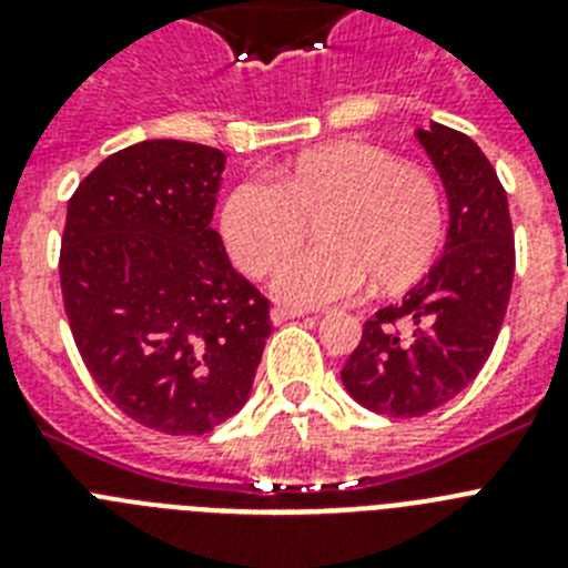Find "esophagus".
<instances>
[{"mask_svg":"<svg viewBox=\"0 0 568 568\" xmlns=\"http://www.w3.org/2000/svg\"><path fill=\"white\" fill-rule=\"evenodd\" d=\"M273 321L275 324H284V321H290V318H304V315H310V313H304V310H293V307H273Z\"/></svg>","mask_w":568,"mask_h":568,"instance_id":"obj_1","label":"esophagus"}]
</instances>
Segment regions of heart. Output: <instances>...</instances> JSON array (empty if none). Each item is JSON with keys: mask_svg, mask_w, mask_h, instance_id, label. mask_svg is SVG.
I'll return each instance as SVG.
<instances>
[{"mask_svg": "<svg viewBox=\"0 0 568 568\" xmlns=\"http://www.w3.org/2000/svg\"><path fill=\"white\" fill-rule=\"evenodd\" d=\"M318 215L321 247L284 261L273 278L275 295L295 307L353 298L369 278L400 287L424 273L444 235L433 175L378 144L338 142L301 153L275 179H241L224 199V244L244 273L264 275Z\"/></svg>", "mask_w": 568, "mask_h": 568, "instance_id": "b5f03b06", "label": "heart"}]
</instances>
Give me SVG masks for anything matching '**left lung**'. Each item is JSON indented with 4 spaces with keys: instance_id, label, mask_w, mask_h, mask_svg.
Listing matches in <instances>:
<instances>
[{
    "instance_id": "left-lung-1",
    "label": "left lung",
    "mask_w": 568,
    "mask_h": 568,
    "mask_svg": "<svg viewBox=\"0 0 568 568\" xmlns=\"http://www.w3.org/2000/svg\"><path fill=\"white\" fill-rule=\"evenodd\" d=\"M449 199L444 255L400 304L364 324L341 369L346 393L386 418H418L464 393L504 327L515 233L498 173L469 135L418 130Z\"/></svg>"
}]
</instances>
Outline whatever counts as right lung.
<instances>
[{
    "instance_id": "obj_1",
    "label": "right lung",
    "mask_w": 568,
    "mask_h": 568,
    "mask_svg": "<svg viewBox=\"0 0 568 568\" xmlns=\"http://www.w3.org/2000/svg\"><path fill=\"white\" fill-rule=\"evenodd\" d=\"M227 155L148 139L108 155L68 202L64 313L90 378L135 424L204 435L247 404L270 301L210 227Z\"/></svg>"
}]
</instances>
